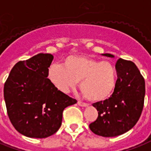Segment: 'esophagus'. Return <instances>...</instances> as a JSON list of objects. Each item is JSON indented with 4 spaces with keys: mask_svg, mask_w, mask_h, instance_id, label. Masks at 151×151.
<instances>
[{
    "mask_svg": "<svg viewBox=\"0 0 151 151\" xmlns=\"http://www.w3.org/2000/svg\"><path fill=\"white\" fill-rule=\"evenodd\" d=\"M78 106H83V107H86V106H88L87 103H85V102H83V101H78Z\"/></svg>",
    "mask_w": 151,
    "mask_h": 151,
    "instance_id": "obj_1",
    "label": "esophagus"
}]
</instances>
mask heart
<instances>
[{
    "label": "heart",
    "instance_id": "1",
    "mask_svg": "<svg viewBox=\"0 0 151 151\" xmlns=\"http://www.w3.org/2000/svg\"><path fill=\"white\" fill-rule=\"evenodd\" d=\"M47 77L56 88L68 93L80 82L79 88L91 101H101L112 94L116 83V70L110 62L71 55L64 58L63 66L52 63Z\"/></svg>",
    "mask_w": 151,
    "mask_h": 151
}]
</instances>
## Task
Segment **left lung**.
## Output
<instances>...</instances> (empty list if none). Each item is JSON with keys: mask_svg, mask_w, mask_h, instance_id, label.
Here are the masks:
<instances>
[{"mask_svg": "<svg viewBox=\"0 0 151 151\" xmlns=\"http://www.w3.org/2000/svg\"><path fill=\"white\" fill-rule=\"evenodd\" d=\"M102 55L114 58L111 54ZM117 80L108 99L93 106L97 119L89 125L92 132L104 137H113L130 131L140 118L144 106L145 84L138 68L132 61L119 58L116 63Z\"/></svg>", "mask_w": 151, "mask_h": 151, "instance_id": "1", "label": "left lung"}]
</instances>
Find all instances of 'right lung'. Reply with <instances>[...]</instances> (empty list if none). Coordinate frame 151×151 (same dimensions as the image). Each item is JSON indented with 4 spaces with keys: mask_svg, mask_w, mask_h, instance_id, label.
<instances>
[{
    "mask_svg": "<svg viewBox=\"0 0 151 151\" xmlns=\"http://www.w3.org/2000/svg\"><path fill=\"white\" fill-rule=\"evenodd\" d=\"M54 59L50 54H38L19 61L4 85L8 116L15 130L30 138H46L61 127L63 111L75 99L58 90L47 71Z\"/></svg>",
    "mask_w": 151,
    "mask_h": 151,
    "instance_id": "obj_1",
    "label": "right lung"
}]
</instances>
